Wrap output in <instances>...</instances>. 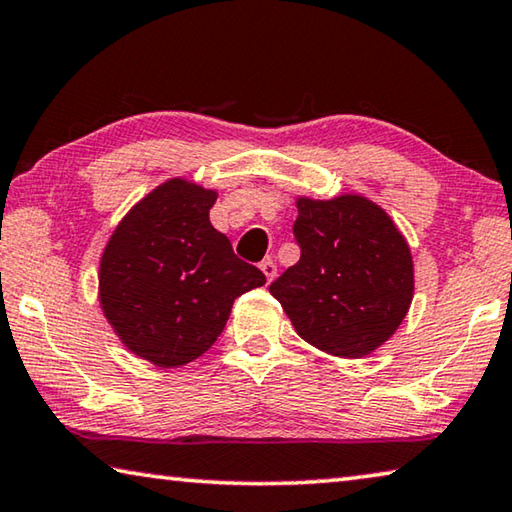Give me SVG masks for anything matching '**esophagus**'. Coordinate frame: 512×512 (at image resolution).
Returning <instances> with one entry per match:
<instances>
[{"label":"esophagus","instance_id":"1","mask_svg":"<svg viewBox=\"0 0 512 512\" xmlns=\"http://www.w3.org/2000/svg\"><path fill=\"white\" fill-rule=\"evenodd\" d=\"M259 268H262V273L266 275V282H273V277L277 275V266H275V262H271V259H266V262L259 264Z\"/></svg>","mask_w":512,"mask_h":512}]
</instances>
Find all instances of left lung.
<instances>
[{"label":"left lung","instance_id":"1","mask_svg":"<svg viewBox=\"0 0 512 512\" xmlns=\"http://www.w3.org/2000/svg\"><path fill=\"white\" fill-rule=\"evenodd\" d=\"M298 264L268 287L296 332L334 357L357 359L391 339L413 298L409 244L363 196L298 198Z\"/></svg>","mask_w":512,"mask_h":512}]
</instances>
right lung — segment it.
<instances>
[{
	"mask_svg": "<svg viewBox=\"0 0 512 512\" xmlns=\"http://www.w3.org/2000/svg\"><path fill=\"white\" fill-rule=\"evenodd\" d=\"M216 192L173 178L142 198L112 232L99 300L121 343L160 368L201 357L232 302L266 282L210 223Z\"/></svg>",
	"mask_w": 512,
	"mask_h": 512,
	"instance_id": "obj_1",
	"label": "right lung"
}]
</instances>
